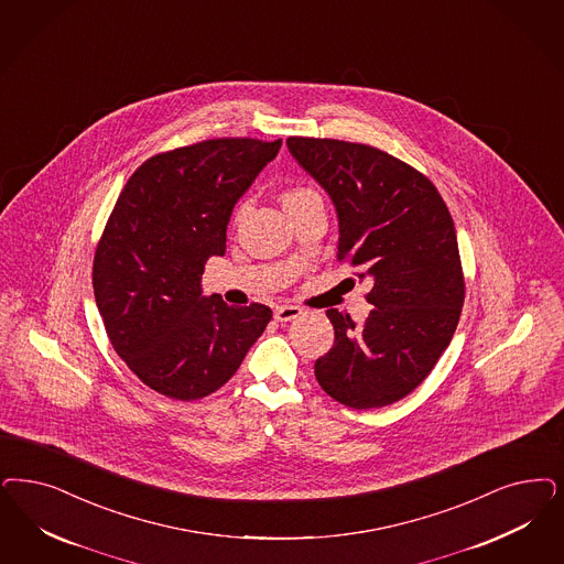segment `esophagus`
Returning <instances> with one entry per match:
<instances>
[{"label": "esophagus", "instance_id": "34e87169", "mask_svg": "<svg viewBox=\"0 0 564 564\" xmlns=\"http://www.w3.org/2000/svg\"><path fill=\"white\" fill-rule=\"evenodd\" d=\"M304 311L300 308V306H290V304H285V306H279L276 311H274V321L276 323H292L293 318H297V316H302Z\"/></svg>", "mask_w": 564, "mask_h": 564}]
</instances>
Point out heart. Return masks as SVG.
Wrapping results in <instances>:
<instances>
[{
  "mask_svg": "<svg viewBox=\"0 0 564 564\" xmlns=\"http://www.w3.org/2000/svg\"><path fill=\"white\" fill-rule=\"evenodd\" d=\"M312 199H321V195L316 194L311 187H290L281 194V202H283V208L285 213H290L293 208H300L302 204H308ZM243 214V206H239L234 214V220L237 223Z\"/></svg>",
  "mask_w": 564,
  "mask_h": 564,
  "instance_id": "1",
  "label": "heart"
}]
</instances>
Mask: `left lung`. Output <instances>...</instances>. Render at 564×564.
<instances>
[{"label": "left lung", "instance_id": "8db88e82", "mask_svg": "<svg viewBox=\"0 0 564 564\" xmlns=\"http://www.w3.org/2000/svg\"><path fill=\"white\" fill-rule=\"evenodd\" d=\"M290 154L329 194L337 260L370 279L369 318L327 311L335 341L314 362L344 406L381 409L419 388L458 325L465 281L452 216L427 176L362 143L290 137Z\"/></svg>", "mask_w": 564, "mask_h": 564}]
</instances>
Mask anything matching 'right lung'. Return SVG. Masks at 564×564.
<instances>
[{"mask_svg":"<svg viewBox=\"0 0 564 564\" xmlns=\"http://www.w3.org/2000/svg\"><path fill=\"white\" fill-rule=\"evenodd\" d=\"M281 139H208L145 160L108 218L94 293L112 348L158 393L192 402L223 388L272 312L202 293L210 256H225L239 197Z\"/></svg>","mask_w":564,"mask_h":564,"instance_id":"add662e5","label":"right lung"}]
</instances>
